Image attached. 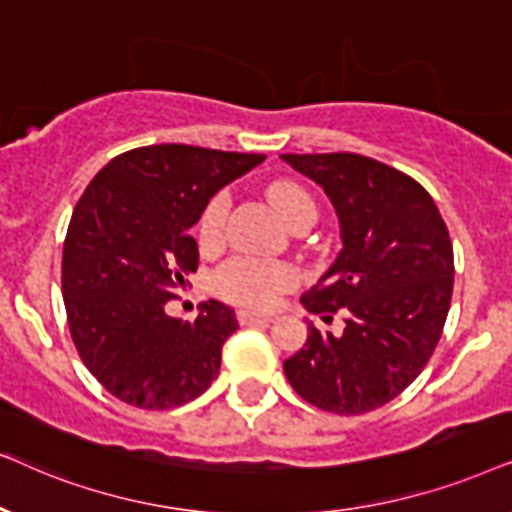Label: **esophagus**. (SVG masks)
I'll list each match as a JSON object with an SVG mask.
<instances>
[{"instance_id": "obj_1", "label": "esophagus", "mask_w": 512, "mask_h": 512, "mask_svg": "<svg viewBox=\"0 0 512 512\" xmlns=\"http://www.w3.org/2000/svg\"><path fill=\"white\" fill-rule=\"evenodd\" d=\"M238 323L241 325H252V323H271V316H264V313H255L248 309L238 311Z\"/></svg>"}]
</instances>
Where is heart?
<instances>
[{
    "label": "heart",
    "mask_w": 512,
    "mask_h": 512,
    "mask_svg": "<svg viewBox=\"0 0 512 512\" xmlns=\"http://www.w3.org/2000/svg\"><path fill=\"white\" fill-rule=\"evenodd\" d=\"M267 196L276 213L281 215L285 224L295 222L299 215H316V203L311 194L302 185L292 180H278L267 189ZM229 199L224 192H217L201 210L199 227V245L203 250H213L222 243L224 220H227ZM297 283V271L288 264L276 262H255L248 257H236L217 271L215 290L231 302L255 306V309H267L281 297V292L290 290Z\"/></svg>",
    "instance_id": "1"
}]
</instances>
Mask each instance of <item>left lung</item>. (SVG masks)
I'll return each mask as SVG.
<instances>
[{"label": "left lung", "mask_w": 512, "mask_h": 512, "mask_svg": "<svg viewBox=\"0 0 512 512\" xmlns=\"http://www.w3.org/2000/svg\"><path fill=\"white\" fill-rule=\"evenodd\" d=\"M281 159L325 189L342 229L337 260L302 304L323 318L346 316L339 337L309 323L285 377L318 410L372 412L419 377L440 342L454 288L447 224L417 180L370 156Z\"/></svg>", "instance_id": "8db88e82"}]
</instances>
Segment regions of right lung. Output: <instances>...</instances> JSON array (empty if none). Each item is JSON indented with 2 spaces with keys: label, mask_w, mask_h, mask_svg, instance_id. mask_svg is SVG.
<instances>
[{
  "label": "right lung",
  "mask_w": 512,
  "mask_h": 512,
  "mask_svg": "<svg viewBox=\"0 0 512 512\" xmlns=\"http://www.w3.org/2000/svg\"><path fill=\"white\" fill-rule=\"evenodd\" d=\"M264 154L149 145L114 156L74 206L63 248L72 342L88 372L124 403L170 410L199 398L238 330L231 306L210 299L194 323L166 302L199 267L189 229L231 180Z\"/></svg>",
  "instance_id": "right-lung-1"
}]
</instances>
